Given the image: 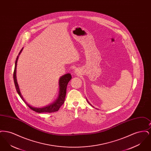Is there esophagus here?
Wrapping results in <instances>:
<instances>
[{"label": "esophagus", "mask_w": 151, "mask_h": 151, "mask_svg": "<svg viewBox=\"0 0 151 151\" xmlns=\"http://www.w3.org/2000/svg\"><path fill=\"white\" fill-rule=\"evenodd\" d=\"M74 73H75V74L78 75V74H79V73H80V70H79V69H76L74 71Z\"/></svg>", "instance_id": "1"}]
</instances>
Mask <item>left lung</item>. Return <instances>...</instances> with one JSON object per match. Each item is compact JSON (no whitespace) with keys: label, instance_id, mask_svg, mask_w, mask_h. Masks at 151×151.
Returning a JSON list of instances; mask_svg holds the SVG:
<instances>
[{"label":"left lung","instance_id":"8db88e82","mask_svg":"<svg viewBox=\"0 0 151 151\" xmlns=\"http://www.w3.org/2000/svg\"><path fill=\"white\" fill-rule=\"evenodd\" d=\"M87 100V101H88V103H89V104H90V103H89V102H88V100Z\"/></svg>","mask_w":151,"mask_h":151}]
</instances>
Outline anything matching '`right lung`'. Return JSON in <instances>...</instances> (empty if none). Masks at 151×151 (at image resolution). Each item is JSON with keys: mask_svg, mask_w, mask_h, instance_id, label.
I'll use <instances>...</instances> for the list:
<instances>
[{"mask_svg": "<svg viewBox=\"0 0 151 151\" xmlns=\"http://www.w3.org/2000/svg\"><path fill=\"white\" fill-rule=\"evenodd\" d=\"M23 50V48H22V50L20 51L17 57L16 58V62H15V65H14V85L16 87V89L20 96V97L22 98V100L23 101L26 103V104L29 106V108H30L33 111H36L37 113H52V112H55L57 111L60 108V106L63 104L65 102V97L66 94V89H67V86L70 81V80L71 79L72 77L70 73H67L65 74L64 75L62 76L60 79L59 80V95L57 99L55 101H54L52 103H51L50 105L45 106L42 108H36V107H33L32 106L29 105L25 100L24 99L22 93L20 91V88L18 85L17 81V79H16V67H17V60L19 59V57L20 54H21L22 51Z\"/></svg>", "mask_w": 151, "mask_h": 151, "instance_id": "add662e5", "label": "right lung"}]
</instances>
